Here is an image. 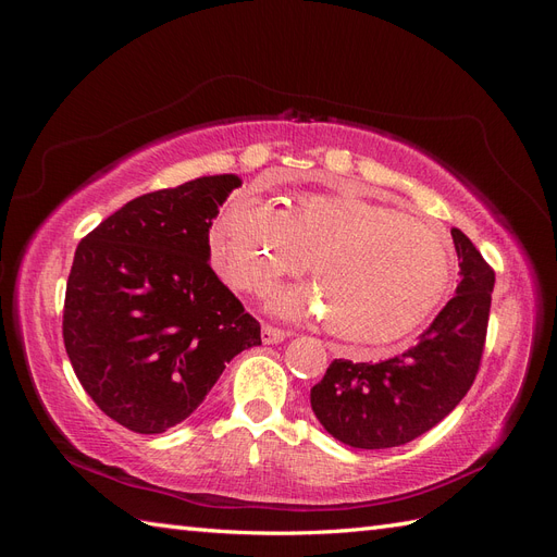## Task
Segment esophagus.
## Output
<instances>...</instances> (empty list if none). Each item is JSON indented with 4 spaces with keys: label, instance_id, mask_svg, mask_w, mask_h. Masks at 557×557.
<instances>
[{
    "label": "esophagus",
    "instance_id": "1",
    "mask_svg": "<svg viewBox=\"0 0 557 557\" xmlns=\"http://www.w3.org/2000/svg\"><path fill=\"white\" fill-rule=\"evenodd\" d=\"M285 336H290L288 330H281L276 325H262V342L264 344H281Z\"/></svg>",
    "mask_w": 557,
    "mask_h": 557
}]
</instances>
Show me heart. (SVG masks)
<instances>
[{
  "label": "heart",
  "instance_id": "1",
  "mask_svg": "<svg viewBox=\"0 0 557 557\" xmlns=\"http://www.w3.org/2000/svg\"><path fill=\"white\" fill-rule=\"evenodd\" d=\"M213 260L248 293H264L311 262L313 283L274 293L272 307L325 318L352 346L393 344L416 330L453 281L442 227L358 193H301L272 207L234 197L211 227Z\"/></svg>",
  "mask_w": 557,
  "mask_h": 557
}]
</instances>
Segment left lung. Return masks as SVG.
Listing matches in <instances>:
<instances>
[{"label":"left lung","instance_id":"obj_1","mask_svg":"<svg viewBox=\"0 0 557 557\" xmlns=\"http://www.w3.org/2000/svg\"><path fill=\"white\" fill-rule=\"evenodd\" d=\"M460 283L416 346L383 362L334 360L311 387V409L352 448L413 442L458 407L479 372L495 272L458 227L450 230Z\"/></svg>","mask_w":557,"mask_h":557}]
</instances>
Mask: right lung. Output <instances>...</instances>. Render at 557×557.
<instances>
[{
  "mask_svg": "<svg viewBox=\"0 0 557 557\" xmlns=\"http://www.w3.org/2000/svg\"><path fill=\"white\" fill-rule=\"evenodd\" d=\"M242 178L201 176L141 195L76 248L62 336L74 372L115 423L160 434L188 418L260 323L211 269L209 227Z\"/></svg>",
  "mask_w": 557,
  "mask_h": 557,
  "instance_id": "obj_1",
  "label": "right lung"
}]
</instances>
